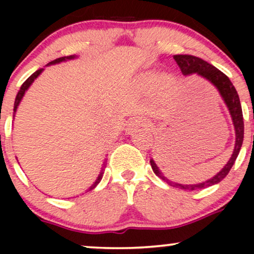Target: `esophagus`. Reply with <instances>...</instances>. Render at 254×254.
<instances>
[{"label": "esophagus", "instance_id": "obj_1", "mask_svg": "<svg viewBox=\"0 0 254 254\" xmlns=\"http://www.w3.org/2000/svg\"><path fill=\"white\" fill-rule=\"evenodd\" d=\"M148 125H149V121H148V119H145L144 117H136V118H133L132 121H130V123L127 124V132L131 133L132 131L138 129V127H148Z\"/></svg>", "mask_w": 254, "mask_h": 254}]
</instances>
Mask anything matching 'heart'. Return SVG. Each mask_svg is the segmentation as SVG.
<instances>
[{
  "label": "heart",
  "mask_w": 254,
  "mask_h": 254,
  "mask_svg": "<svg viewBox=\"0 0 254 254\" xmlns=\"http://www.w3.org/2000/svg\"><path fill=\"white\" fill-rule=\"evenodd\" d=\"M157 84V88L161 93L164 94H167L170 93L172 89H173L174 83H176V78L172 74H168V72H165V74H161L159 77L156 76L154 72H149V74L144 75L141 80V86L143 88H153V86Z\"/></svg>",
  "instance_id": "heart-1"
}]
</instances>
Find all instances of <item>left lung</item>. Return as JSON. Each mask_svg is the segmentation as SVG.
<instances>
[{"instance_id": "1", "label": "left lung", "mask_w": 254, "mask_h": 254, "mask_svg": "<svg viewBox=\"0 0 254 254\" xmlns=\"http://www.w3.org/2000/svg\"><path fill=\"white\" fill-rule=\"evenodd\" d=\"M174 61H176L178 65H179L180 70H182L184 76H189V75L196 74L198 76L203 77L204 80L209 81L212 86L215 87L220 93L221 98L226 104L227 109L229 111V115L232 117L233 125H234L235 130V144H234V150H233L232 156L228 160L224 167L221 170L216 176H214L210 179L205 180L203 183L198 184H178L172 182V180L167 179V177L164 176L160 168L157 167L153 159H150V165L153 168L154 173L156 174L160 179H162L166 182L168 185L173 186V188L182 189V190H198V189H205L209 186L218 184L223 178H226L227 174L229 173L230 168L234 165L235 160L240 153L241 145H243L244 141V117H243V109H241L240 99H239L238 92L235 89V87L233 86V83L230 82V80L227 75H224L222 71L218 70L217 68H215L214 65L209 64L205 61H203L202 58H198L196 56H191V55H176L173 56Z\"/></svg>"}]
</instances>
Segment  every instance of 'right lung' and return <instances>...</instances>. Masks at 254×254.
<instances>
[{
    "label": "right lung",
    "instance_id": "add662e5",
    "mask_svg": "<svg viewBox=\"0 0 254 254\" xmlns=\"http://www.w3.org/2000/svg\"><path fill=\"white\" fill-rule=\"evenodd\" d=\"M76 57H77V56H75V55H71V56H65V57H61V58H57V60L52 61V62H50V63H48V64H46V66H49V65H54V64H58V63H61V62H65V61L75 60V58H76ZM43 70H44V68L39 69V70H37L36 72H33V74H32L31 76L28 77L27 80H26L24 83H22V86L20 87V90H19V92H17V94H16V98H15V103H14V116H15V112H16L17 107H19V105H20V103H21L22 98H24V95H25L26 90H27L28 88H30V86H31V84L34 82V80H36V78H37L38 76H39L40 74H42ZM106 165H107V159H105V161H104V164H103V167H101L100 174H99V176H98L97 180H95L94 184H93V185L90 186V188L88 189V190H87V192L90 191V190H93V189H94V188H97V185H98V184L101 182V179H103L104 172H105V167H106Z\"/></svg>",
    "mask_w": 254,
    "mask_h": 254
}]
</instances>
